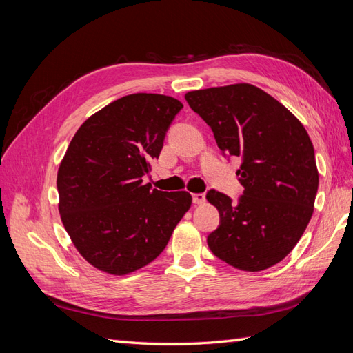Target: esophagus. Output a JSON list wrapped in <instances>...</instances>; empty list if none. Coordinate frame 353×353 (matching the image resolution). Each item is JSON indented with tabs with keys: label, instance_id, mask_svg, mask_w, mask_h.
I'll return each mask as SVG.
<instances>
[{
	"label": "esophagus",
	"instance_id": "obj_1",
	"mask_svg": "<svg viewBox=\"0 0 353 353\" xmlns=\"http://www.w3.org/2000/svg\"><path fill=\"white\" fill-rule=\"evenodd\" d=\"M206 201V196L205 193H196L193 194V203L194 205H203V203Z\"/></svg>",
	"mask_w": 353,
	"mask_h": 353
}]
</instances>
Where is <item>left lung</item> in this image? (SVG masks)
Segmentation results:
<instances>
[{
  "instance_id": "left-lung-1",
  "label": "left lung",
  "mask_w": 353,
  "mask_h": 353,
  "mask_svg": "<svg viewBox=\"0 0 353 353\" xmlns=\"http://www.w3.org/2000/svg\"><path fill=\"white\" fill-rule=\"evenodd\" d=\"M185 100L212 128L222 156L241 159L237 203L216 190L206 194L219 212L209 249L234 268H270L293 250L312 216L318 170L311 138L281 103L250 83L191 91Z\"/></svg>"
}]
</instances>
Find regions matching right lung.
Wrapping results in <instances>:
<instances>
[{"mask_svg": "<svg viewBox=\"0 0 353 353\" xmlns=\"http://www.w3.org/2000/svg\"><path fill=\"white\" fill-rule=\"evenodd\" d=\"M183 103L130 94L85 121L57 174L59 210L74 248L113 275L143 268L163 252L191 206L187 191L143 183Z\"/></svg>", "mask_w": 353, "mask_h": 353, "instance_id": "obj_1", "label": "right lung"}]
</instances>
